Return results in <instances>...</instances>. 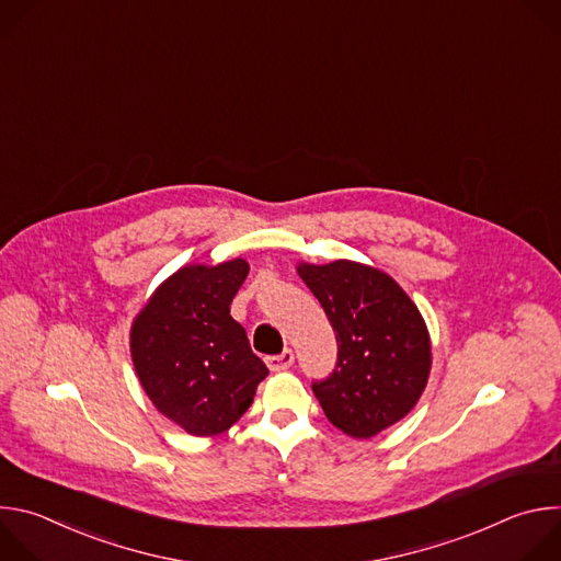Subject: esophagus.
Returning a JSON list of instances; mask_svg holds the SVG:
<instances>
[{
    "label": "esophagus",
    "mask_w": 561,
    "mask_h": 561,
    "mask_svg": "<svg viewBox=\"0 0 561 561\" xmlns=\"http://www.w3.org/2000/svg\"><path fill=\"white\" fill-rule=\"evenodd\" d=\"M293 362H295V355H293V351H290V348L282 351L279 355H271V357H266V364H268V368H271V370H286V368H290V366H293Z\"/></svg>",
    "instance_id": "obj_1"
}]
</instances>
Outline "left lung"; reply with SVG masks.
Returning <instances> with one entry per match:
<instances>
[{"label": "left lung", "instance_id": "1", "mask_svg": "<svg viewBox=\"0 0 561 561\" xmlns=\"http://www.w3.org/2000/svg\"><path fill=\"white\" fill-rule=\"evenodd\" d=\"M337 340V362L312 392L329 422L351 437H373L402 420L424 392L431 340L411 297L386 273L340 260L299 264Z\"/></svg>", "mask_w": 561, "mask_h": 561}]
</instances>
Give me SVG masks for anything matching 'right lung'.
Instances as JSON below:
<instances>
[{"instance_id":"right-lung-1","label":"right lung","mask_w":561,"mask_h":561,"mask_svg":"<svg viewBox=\"0 0 561 561\" xmlns=\"http://www.w3.org/2000/svg\"><path fill=\"white\" fill-rule=\"evenodd\" d=\"M247 275L244 260L184 266L152 293L130 331L133 364L150 402L197 437L228 431L268 375L230 317Z\"/></svg>"}]
</instances>
